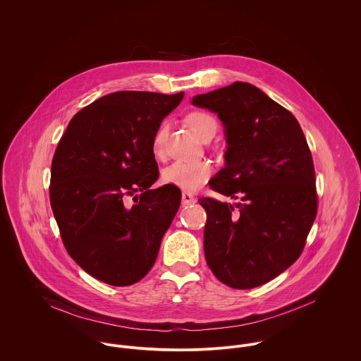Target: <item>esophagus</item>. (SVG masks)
I'll return each mask as SVG.
<instances>
[{
    "label": "esophagus",
    "mask_w": 361,
    "mask_h": 361,
    "mask_svg": "<svg viewBox=\"0 0 361 361\" xmlns=\"http://www.w3.org/2000/svg\"><path fill=\"white\" fill-rule=\"evenodd\" d=\"M195 202H196V197H195L192 193H189V192H183V193H182V204H183V206L193 204Z\"/></svg>",
    "instance_id": "esophagus-1"
}]
</instances>
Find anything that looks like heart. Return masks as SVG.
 Here are the masks:
<instances>
[{
    "mask_svg": "<svg viewBox=\"0 0 361 361\" xmlns=\"http://www.w3.org/2000/svg\"><path fill=\"white\" fill-rule=\"evenodd\" d=\"M188 123L192 130L203 140L208 133H215L216 121L207 112H192L188 116ZM166 139V125L159 126L153 139V152L159 155L164 150ZM212 175V166L206 161H185L178 159L169 164L162 171V179L165 183L176 186L182 190H197L202 188Z\"/></svg>",
    "mask_w": 361,
    "mask_h": 361,
    "instance_id": "1",
    "label": "heart"
}]
</instances>
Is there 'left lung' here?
Returning <instances> with one entry per match:
<instances>
[{
    "mask_svg": "<svg viewBox=\"0 0 361 361\" xmlns=\"http://www.w3.org/2000/svg\"><path fill=\"white\" fill-rule=\"evenodd\" d=\"M225 126V166L209 180L235 207L203 197L204 255L212 274L235 289L276 278L300 257L317 215L312 157L293 116L262 90L235 82L192 99Z\"/></svg>",
    "mask_w": 361,
    "mask_h": 361,
    "instance_id": "obj_1",
    "label": "left lung"
}]
</instances>
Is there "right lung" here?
Instances as JSON below:
<instances>
[{"label":"right lung","instance_id":"right-lung-1","mask_svg":"<svg viewBox=\"0 0 361 361\" xmlns=\"http://www.w3.org/2000/svg\"><path fill=\"white\" fill-rule=\"evenodd\" d=\"M182 99L183 92L106 94L71 119L55 150L50 202L63 246L108 285L147 275L180 206L176 186H152L159 173L154 135Z\"/></svg>","mask_w":361,"mask_h":361}]
</instances>
